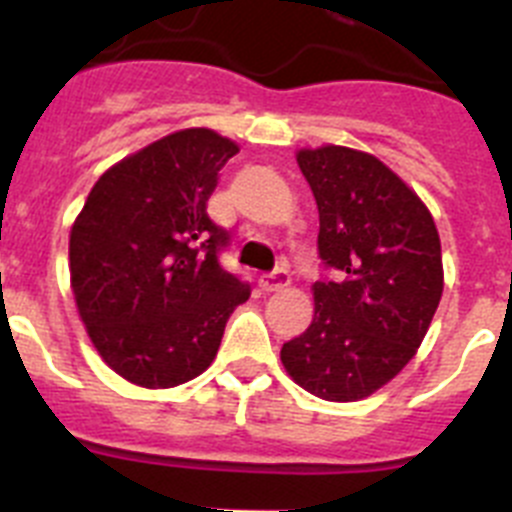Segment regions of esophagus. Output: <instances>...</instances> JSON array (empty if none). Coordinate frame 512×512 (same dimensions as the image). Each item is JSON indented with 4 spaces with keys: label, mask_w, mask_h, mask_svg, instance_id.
Wrapping results in <instances>:
<instances>
[{
    "label": "esophagus",
    "mask_w": 512,
    "mask_h": 512,
    "mask_svg": "<svg viewBox=\"0 0 512 512\" xmlns=\"http://www.w3.org/2000/svg\"><path fill=\"white\" fill-rule=\"evenodd\" d=\"M288 283H290V275L288 270H283V267H278V270H273V273H262L260 278H257V285H260L265 293H273V290L285 288Z\"/></svg>",
    "instance_id": "1"
}]
</instances>
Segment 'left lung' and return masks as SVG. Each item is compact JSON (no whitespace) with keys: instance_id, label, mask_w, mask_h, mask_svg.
Wrapping results in <instances>:
<instances>
[{"instance_id":"8db88e82","label":"left lung","mask_w":512,"mask_h":512,"mask_svg":"<svg viewBox=\"0 0 512 512\" xmlns=\"http://www.w3.org/2000/svg\"><path fill=\"white\" fill-rule=\"evenodd\" d=\"M298 168L319 206L313 321L280 359L303 390L349 403L380 390L421 347L444 290L436 224L375 155L326 145Z\"/></svg>"}]
</instances>
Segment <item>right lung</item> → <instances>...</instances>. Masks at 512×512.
<instances>
[{
	"label": "right lung",
	"mask_w": 512,
	"mask_h": 512,
	"mask_svg": "<svg viewBox=\"0 0 512 512\" xmlns=\"http://www.w3.org/2000/svg\"><path fill=\"white\" fill-rule=\"evenodd\" d=\"M239 147L181 130L124 158L71 229V288L101 359L142 388H173L214 362L250 283L224 270L229 232L206 214Z\"/></svg>",
	"instance_id": "add662e5"
}]
</instances>
